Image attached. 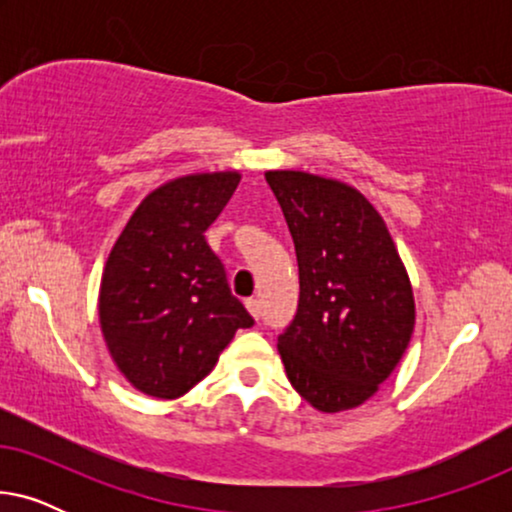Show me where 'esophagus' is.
Returning <instances> with one entry per match:
<instances>
[{
  "label": "esophagus",
  "instance_id": "obj_1",
  "mask_svg": "<svg viewBox=\"0 0 512 512\" xmlns=\"http://www.w3.org/2000/svg\"><path fill=\"white\" fill-rule=\"evenodd\" d=\"M244 305H247V310H249L251 317H254V319L258 321V317H261V303H258L256 298H249Z\"/></svg>",
  "mask_w": 512,
  "mask_h": 512
}]
</instances>
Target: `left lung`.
I'll return each instance as SVG.
<instances>
[{
	"mask_svg": "<svg viewBox=\"0 0 512 512\" xmlns=\"http://www.w3.org/2000/svg\"><path fill=\"white\" fill-rule=\"evenodd\" d=\"M296 244L298 312L277 338L293 389L321 412L368 401L408 349L415 298L377 209L335 179L265 172Z\"/></svg>",
	"mask_w": 512,
	"mask_h": 512,
	"instance_id": "left-lung-1",
	"label": "left lung"
}]
</instances>
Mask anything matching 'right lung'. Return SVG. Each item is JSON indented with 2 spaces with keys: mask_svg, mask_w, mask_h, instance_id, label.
<instances>
[{
  "mask_svg": "<svg viewBox=\"0 0 512 512\" xmlns=\"http://www.w3.org/2000/svg\"><path fill=\"white\" fill-rule=\"evenodd\" d=\"M237 184V172L167 181L142 200L107 258L102 335L125 380L146 396H184L237 328L254 326L205 240Z\"/></svg>",
  "mask_w": 512,
  "mask_h": 512,
  "instance_id": "right-lung-1",
  "label": "right lung"
}]
</instances>
